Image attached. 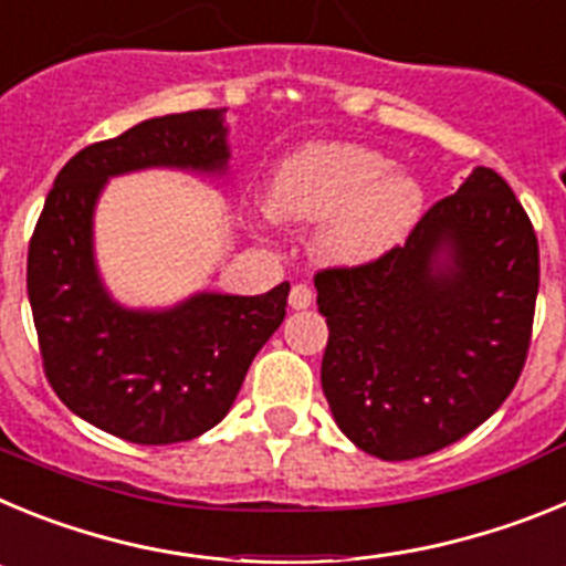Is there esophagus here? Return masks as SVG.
Returning a JSON list of instances; mask_svg holds the SVG:
<instances>
[{
    "mask_svg": "<svg viewBox=\"0 0 566 566\" xmlns=\"http://www.w3.org/2000/svg\"><path fill=\"white\" fill-rule=\"evenodd\" d=\"M314 303V292L306 283H294L292 292H289V306L292 308H308Z\"/></svg>",
    "mask_w": 566,
    "mask_h": 566,
    "instance_id": "1",
    "label": "esophagus"
}]
</instances>
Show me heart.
<instances>
[{
    "mask_svg": "<svg viewBox=\"0 0 566 566\" xmlns=\"http://www.w3.org/2000/svg\"><path fill=\"white\" fill-rule=\"evenodd\" d=\"M424 192L408 172L357 144H317L286 158L269 187L280 221L323 223L319 254L334 263H368L391 252L422 212Z\"/></svg>",
    "mask_w": 566,
    "mask_h": 566,
    "instance_id": "b5f03b06",
    "label": "heart"
}]
</instances>
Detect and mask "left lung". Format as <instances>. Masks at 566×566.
Here are the masks:
<instances>
[{
    "label": "left lung",
    "mask_w": 566,
    "mask_h": 566,
    "mask_svg": "<svg viewBox=\"0 0 566 566\" xmlns=\"http://www.w3.org/2000/svg\"><path fill=\"white\" fill-rule=\"evenodd\" d=\"M314 286L328 326L319 379L339 431L359 451L405 462L476 431L516 388L538 238L502 175L476 167L402 247L319 269Z\"/></svg>",
    "instance_id": "obj_1"
}]
</instances>
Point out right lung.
<instances>
[{
	"label": "right lung",
	"mask_w": 566,
	"mask_h": 566,
	"mask_svg": "<svg viewBox=\"0 0 566 566\" xmlns=\"http://www.w3.org/2000/svg\"><path fill=\"white\" fill-rule=\"evenodd\" d=\"M221 109L135 124L76 153L56 175L28 249V297L50 388L76 417L135 444H175L221 422L254 354L286 317L272 292L198 294L172 312L115 306L90 247L93 207L109 175L142 167L223 169Z\"/></svg>",
	"instance_id": "right-lung-1"
}]
</instances>
